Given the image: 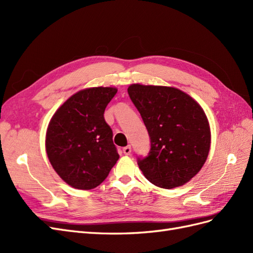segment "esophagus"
<instances>
[{"label":"esophagus","mask_w":253,"mask_h":253,"mask_svg":"<svg viewBox=\"0 0 253 253\" xmlns=\"http://www.w3.org/2000/svg\"><path fill=\"white\" fill-rule=\"evenodd\" d=\"M131 152H132L131 145H126V147H125V148H124V153H125V155H129V154H131Z\"/></svg>","instance_id":"esophagus-1"}]
</instances>
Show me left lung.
<instances>
[{"mask_svg": "<svg viewBox=\"0 0 253 253\" xmlns=\"http://www.w3.org/2000/svg\"><path fill=\"white\" fill-rule=\"evenodd\" d=\"M127 93L141 115L151 149L137 164L150 182L164 189L185 185L208 157L211 134L202 106L180 89L132 84Z\"/></svg>", "mask_w": 253, "mask_h": 253, "instance_id": "obj_1", "label": "left lung"}]
</instances>
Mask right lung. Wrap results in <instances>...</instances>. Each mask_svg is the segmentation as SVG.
<instances>
[{"label": "right lung", "instance_id": "1", "mask_svg": "<svg viewBox=\"0 0 253 253\" xmlns=\"http://www.w3.org/2000/svg\"><path fill=\"white\" fill-rule=\"evenodd\" d=\"M115 87H91L73 95L50 119L45 147L58 175L73 188L90 190L108 177L119 158L104 120Z\"/></svg>", "mask_w": 253, "mask_h": 253}]
</instances>
